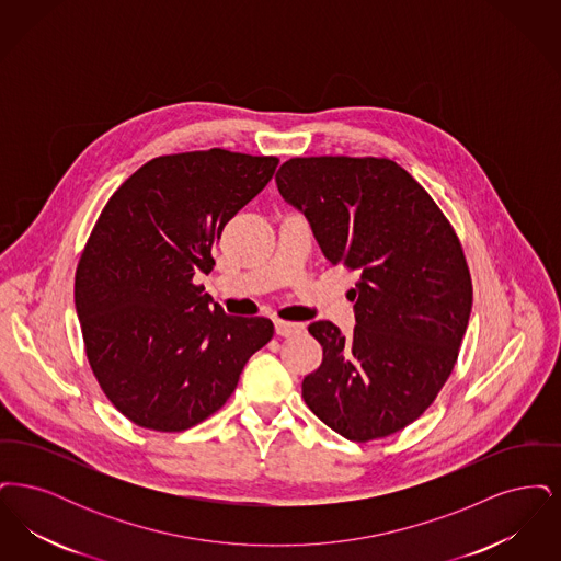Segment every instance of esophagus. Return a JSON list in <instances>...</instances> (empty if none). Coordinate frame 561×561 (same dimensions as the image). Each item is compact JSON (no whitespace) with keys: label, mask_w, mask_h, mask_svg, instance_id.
<instances>
[{"label":"esophagus","mask_w":561,"mask_h":561,"mask_svg":"<svg viewBox=\"0 0 561 561\" xmlns=\"http://www.w3.org/2000/svg\"><path fill=\"white\" fill-rule=\"evenodd\" d=\"M302 330H305V325H302V323H296V321H275V334H277V336H294V334H298V332H302Z\"/></svg>","instance_id":"obj_1"}]
</instances>
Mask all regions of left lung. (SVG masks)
Returning <instances> with one entry per match:
<instances>
[{"label": "left lung", "mask_w": 561, "mask_h": 561, "mask_svg": "<svg viewBox=\"0 0 561 561\" xmlns=\"http://www.w3.org/2000/svg\"><path fill=\"white\" fill-rule=\"evenodd\" d=\"M275 183L307 216L323 256L357 271L353 334L309 332L323 348L302 398L328 427L370 442L414 423L453 374L473 305L453 225L401 165L385 158H293Z\"/></svg>", "instance_id": "8db88e82"}]
</instances>
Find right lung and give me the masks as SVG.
I'll return each instance as SVG.
<instances>
[{
	"label": "right lung",
	"mask_w": 561,
	"mask_h": 561,
	"mask_svg": "<svg viewBox=\"0 0 561 561\" xmlns=\"http://www.w3.org/2000/svg\"><path fill=\"white\" fill-rule=\"evenodd\" d=\"M277 163L227 149L161 156L99 216L76 271V311L92 373L134 425L172 433L206 421L271 341L273 321L227 316L193 275L213 271L225 225Z\"/></svg>",
	"instance_id": "obj_1"
}]
</instances>
